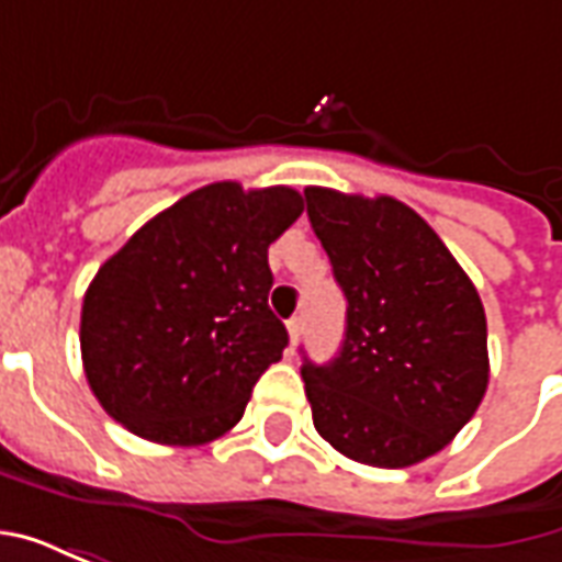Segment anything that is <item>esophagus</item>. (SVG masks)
I'll return each mask as SVG.
<instances>
[{"instance_id":"34e87169","label":"esophagus","mask_w":562,"mask_h":562,"mask_svg":"<svg viewBox=\"0 0 562 562\" xmlns=\"http://www.w3.org/2000/svg\"><path fill=\"white\" fill-rule=\"evenodd\" d=\"M285 328H289V340H292V346H297V340H301V334H304V318L294 316L285 322Z\"/></svg>"}]
</instances>
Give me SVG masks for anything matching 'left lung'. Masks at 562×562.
I'll list each match as a JSON object with an SVG mask.
<instances>
[{"label":"left lung","instance_id":"1","mask_svg":"<svg viewBox=\"0 0 562 562\" xmlns=\"http://www.w3.org/2000/svg\"><path fill=\"white\" fill-rule=\"evenodd\" d=\"M306 216L346 294V337L301 376L322 439L401 470L458 436L487 391L482 297L427 222L391 195L304 189Z\"/></svg>","mask_w":562,"mask_h":562}]
</instances>
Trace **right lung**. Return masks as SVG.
Returning a JSON list of instances; mask_svg holds the SVG:
<instances>
[{"instance_id": "add662e5", "label": "right lung", "mask_w": 562, "mask_h": 562, "mask_svg": "<svg viewBox=\"0 0 562 562\" xmlns=\"http://www.w3.org/2000/svg\"><path fill=\"white\" fill-rule=\"evenodd\" d=\"M304 213L289 186H201L104 261L80 355L104 413L161 446H204L244 418L289 334L270 313L268 246Z\"/></svg>"}]
</instances>
